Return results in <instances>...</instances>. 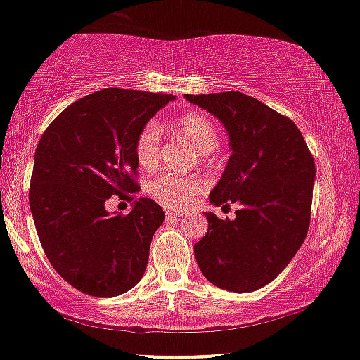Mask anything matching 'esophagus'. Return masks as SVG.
Listing matches in <instances>:
<instances>
[{"label":"esophagus","instance_id":"1","mask_svg":"<svg viewBox=\"0 0 360 360\" xmlns=\"http://www.w3.org/2000/svg\"><path fill=\"white\" fill-rule=\"evenodd\" d=\"M165 214H167L168 217H184L185 212L176 210V208H170V207H167V208H165Z\"/></svg>","mask_w":360,"mask_h":360}]
</instances>
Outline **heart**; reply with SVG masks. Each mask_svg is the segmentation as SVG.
<instances>
[{"mask_svg": "<svg viewBox=\"0 0 360 360\" xmlns=\"http://www.w3.org/2000/svg\"><path fill=\"white\" fill-rule=\"evenodd\" d=\"M172 128L200 155L214 152L219 145V130L205 113H181L173 120ZM160 146H162V128L155 122L146 123L135 140V158L143 170H153L158 167ZM202 188V179L179 176L173 173H162L148 184V193L167 207L187 205L193 195H197Z\"/></svg>", "mask_w": 360, "mask_h": 360, "instance_id": "b5f03b06", "label": "heart"}]
</instances>
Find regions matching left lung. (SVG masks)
Returning <instances> with one entry per match:
<instances>
[{
    "instance_id": "1",
    "label": "left lung",
    "mask_w": 360,
    "mask_h": 360,
    "mask_svg": "<svg viewBox=\"0 0 360 360\" xmlns=\"http://www.w3.org/2000/svg\"><path fill=\"white\" fill-rule=\"evenodd\" d=\"M220 120L230 155L210 203H240L233 220L205 212L208 230L193 252L207 281L230 292L272 282L294 259L310 224L316 163L302 133L240 91L185 95Z\"/></svg>"
}]
</instances>
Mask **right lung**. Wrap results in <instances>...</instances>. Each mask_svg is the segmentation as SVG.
I'll list each match as a JSON object with an SVG mask.
<instances>
[{
    "instance_id": "add662e5",
    "label": "right lung",
    "mask_w": 360,
    "mask_h": 360,
    "mask_svg": "<svg viewBox=\"0 0 360 360\" xmlns=\"http://www.w3.org/2000/svg\"><path fill=\"white\" fill-rule=\"evenodd\" d=\"M162 93L106 88L79 98L53 120L34 152L30 210L48 260L70 285L93 297H117L143 277L163 208L133 202L110 214L112 195L140 190L135 140L158 110Z\"/></svg>"
}]
</instances>
